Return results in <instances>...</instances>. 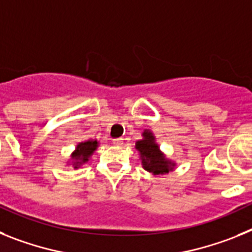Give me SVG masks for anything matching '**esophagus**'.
<instances>
[{"label": "esophagus", "mask_w": 252, "mask_h": 252, "mask_svg": "<svg viewBox=\"0 0 252 252\" xmlns=\"http://www.w3.org/2000/svg\"><path fill=\"white\" fill-rule=\"evenodd\" d=\"M113 143L115 146H120V144H123V138H115L113 139Z\"/></svg>", "instance_id": "1"}]
</instances>
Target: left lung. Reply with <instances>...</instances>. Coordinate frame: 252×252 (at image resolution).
<instances>
[{"instance_id": "obj_1", "label": "left lung", "mask_w": 252, "mask_h": 252, "mask_svg": "<svg viewBox=\"0 0 252 252\" xmlns=\"http://www.w3.org/2000/svg\"><path fill=\"white\" fill-rule=\"evenodd\" d=\"M142 137L143 138L135 142V150L139 153L142 167L152 175H165L174 171L176 162L167 158L165 153L159 150L152 130L144 129Z\"/></svg>"}]
</instances>
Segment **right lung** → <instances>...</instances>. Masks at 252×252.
Here are the masks:
<instances>
[{
  "mask_svg": "<svg viewBox=\"0 0 252 252\" xmlns=\"http://www.w3.org/2000/svg\"><path fill=\"white\" fill-rule=\"evenodd\" d=\"M99 144L100 142L97 139H87V141L80 142L76 146L73 152L71 153L69 159L67 161V165L72 166L73 168H80L86 165L94 155V152L97 150Z\"/></svg>",
  "mask_w": 252,
  "mask_h": 252,
  "instance_id": "right-lung-1",
  "label": "right lung"
}]
</instances>
